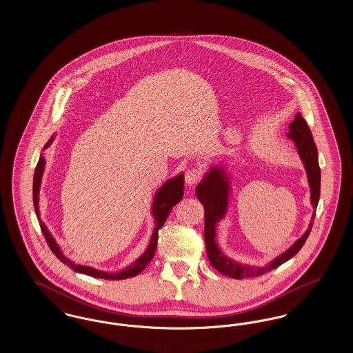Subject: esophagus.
<instances>
[{
	"label": "esophagus",
	"instance_id": "1",
	"mask_svg": "<svg viewBox=\"0 0 353 353\" xmlns=\"http://www.w3.org/2000/svg\"><path fill=\"white\" fill-rule=\"evenodd\" d=\"M201 180V170L199 168H189L185 172V184L192 186Z\"/></svg>",
	"mask_w": 353,
	"mask_h": 353
}]
</instances>
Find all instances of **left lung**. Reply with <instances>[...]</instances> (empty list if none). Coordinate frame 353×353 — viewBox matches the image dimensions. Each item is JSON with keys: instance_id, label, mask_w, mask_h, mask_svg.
Wrapping results in <instances>:
<instances>
[{"instance_id": "left-lung-1", "label": "left lung", "mask_w": 353, "mask_h": 353, "mask_svg": "<svg viewBox=\"0 0 353 353\" xmlns=\"http://www.w3.org/2000/svg\"><path fill=\"white\" fill-rule=\"evenodd\" d=\"M288 139L295 143L296 152L302 160L303 167L307 173V181L310 186V201L312 205V217L307 230L298 238L294 245H291L285 252L276 255L270 262L262 266H250L246 263L236 262L223 254L219 248L217 241V226L222 219L228 216L230 197H232V185H233V173L229 164L225 161H219L210 164V167L203 173L201 183L196 186V196L201 202L205 209V243H206V254L210 265L223 275H228L234 279H243L259 276L271 270L276 269L283 265L294 255H296L302 249L307 236L314 225L315 212L318 208L320 197V168L318 148L315 145L312 134L303 119L302 114L298 112L294 120L288 125V132L285 134Z\"/></svg>"}]
</instances>
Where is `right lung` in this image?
<instances>
[{
    "mask_svg": "<svg viewBox=\"0 0 353 353\" xmlns=\"http://www.w3.org/2000/svg\"><path fill=\"white\" fill-rule=\"evenodd\" d=\"M55 139V134H52L50 140L48 141V144L43 147L42 153L39 156L37 168L34 172V183H33V202L34 209H35V214L39 222V226L42 229V233L46 238V242L51 249V252L55 254V256L63 262L65 265H68V268L77 272L85 274L94 278H101V279H110V281H119V279H127V278H132L136 276L137 274H140L143 270L147 268V265L150 263L157 249V239H159V230L163 228L164 222L168 219L169 213L172 210V208L181 201L183 196H184V172H180L177 176L170 177L167 181H164V184L161 185L159 189H156L153 197H152L151 214L154 221V228H153V233L151 235V239L148 242V246L145 249V252H143L136 261H134L131 265H128L124 269L118 270V271H103V270L94 269L91 266H84V265H77L75 262H72L71 259H68V256L63 254L62 249L59 248V245L57 243L55 238L52 236L48 226L45 225V222L41 219V212H39V190H41V183H42V176L45 172V165H46V159H45V153L51 145V143Z\"/></svg>",
    "mask_w": 353,
    "mask_h": 353,
    "instance_id": "right-lung-1",
    "label": "right lung"
}]
</instances>
